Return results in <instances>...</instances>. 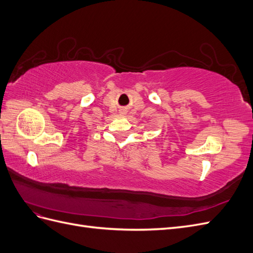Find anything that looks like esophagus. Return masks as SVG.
I'll return each mask as SVG.
<instances>
[{
    "label": "esophagus",
    "instance_id": "1",
    "mask_svg": "<svg viewBox=\"0 0 253 253\" xmlns=\"http://www.w3.org/2000/svg\"><path fill=\"white\" fill-rule=\"evenodd\" d=\"M120 114H121V115H126V110H121V111H120Z\"/></svg>",
    "mask_w": 253,
    "mask_h": 253
}]
</instances>
